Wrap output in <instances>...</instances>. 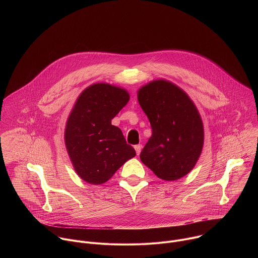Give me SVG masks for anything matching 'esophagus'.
<instances>
[{"label":"esophagus","mask_w":258,"mask_h":258,"mask_svg":"<svg viewBox=\"0 0 258 258\" xmlns=\"http://www.w3.org/2000/svg\"><path fill=\"white\" fill-rule=\"evenodd\" d=\"M135 150H136V152H137V155H140V153H141V150H142V145H136L135 146Z\"/></svg>","instance_id":"34e87169"}]
</instances>
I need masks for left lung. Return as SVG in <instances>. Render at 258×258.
Segmentation results:
<instances>
[{"label": "left lung", "mask_w": 258, "mask_h": 258, "mask_svg": "<svg viewBox=\"0 0 258 258\" xmlns=\"http://www.w3.org/2000/svg\"><path fill=\"white\" fill-rule=\"evenodd\" d=\"M138 101L152 127L140 155L142 162L163 180L185 176L196 165L204 144L196 105L185 91L166 80L141 87Z\"/></svg>", "instance_id": "8db88e82"}]
</instances>
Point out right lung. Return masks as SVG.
<instances>
[{
  "label": "right lung",
  "instance_id": "add662e5",
  "mask_svg": "<svg viewBox=\"0 0 258 258\" xmlns=\"http://www.w3.org/2000/svg\"><path fill=\"white\" fill-rule=\"evenodd\" d=\"M128 100L125 89L98 83L85 89L71 109L64 132L65 147L73 168L85 181L101 185L136 156L120 128L111 124Z\"/></svg>",
  "mask_w": 258,
  "mask_h": 258
}]
</instances>
